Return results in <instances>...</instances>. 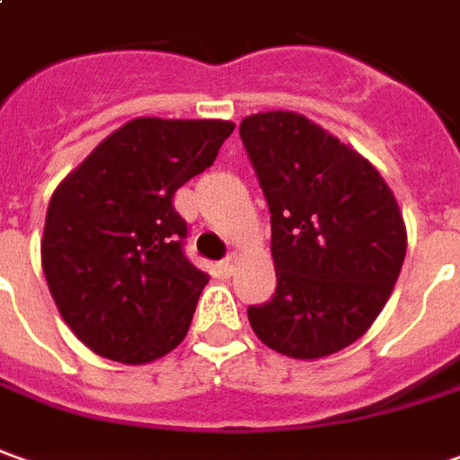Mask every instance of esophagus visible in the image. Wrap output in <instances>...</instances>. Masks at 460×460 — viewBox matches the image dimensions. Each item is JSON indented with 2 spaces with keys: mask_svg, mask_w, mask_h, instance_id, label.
I'll return each mask as SVG.
<instances>
[{
  "mask_svg": "<svg viewBox=\"0 0 460 460\" xmlns=\"http://www.w3.org/2000/svg\"><path fill=\"white\" fill-rule=\"evenodd\" d=\"M218 270L224 271L226 277H231L234 270H236V254H229L226 259H221V261H218Z\"/></svg>",
  "mask_w": 460,
  "mask_h": 460,
  "instance_id": "esophagus-1",
  "label": "esophagus"
}]
</instances>
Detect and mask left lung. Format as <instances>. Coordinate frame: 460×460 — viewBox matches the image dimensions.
<instances>
[{
  "label": "left lung",
  "instance_id": "1",
  "mask_svg": "<svg viewBox=\"0 0 460 460\" xmlns=\"http://www.w3.org/2000/svg\"><path fill=\"white\" fill-rule=\"evenodd\" d=\"M271 214L277 289L246 309L267 348L317 360L360 340L398 282L405 224L383 176L305 115L239 125Z\"/></svg>",
  "mask_w": 460,
  "mask_h": 460
}]
</instances>
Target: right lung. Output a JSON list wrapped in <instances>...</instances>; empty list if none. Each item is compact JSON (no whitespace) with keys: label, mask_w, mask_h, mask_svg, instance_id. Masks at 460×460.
<instances>
[{"label":"right lung","mask_w":460,"mask_h":460,"mask_svg":"<svg viewBox=\"0 0 460 460\" xmlns=\"http://www.w3.org/2000/svg\"><path fill=\"white\" fill-rule=\"evenodd\" d=\"M229 120L136 118L52 193L42 270L62 320L108 360L143 365L189 332L208 274L183 254L173 193L217 161Z\"/></svg>","instance_id":"obj_1"}]
</instances>
